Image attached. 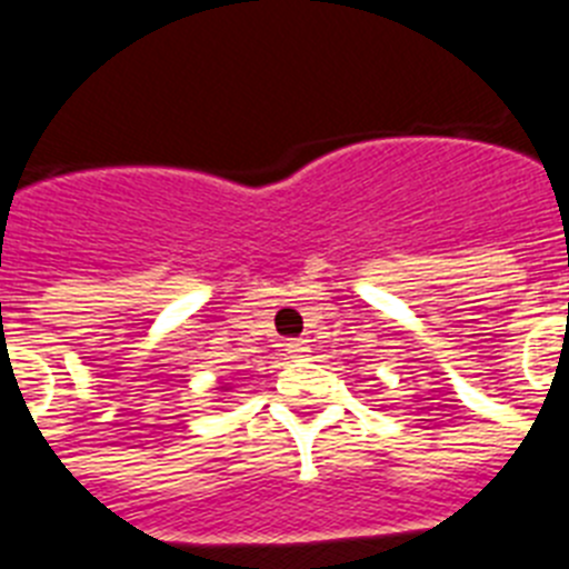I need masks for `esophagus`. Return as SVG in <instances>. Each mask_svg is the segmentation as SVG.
<instances>
[{"instance_id":"esophagus-1","label":"esophagus","mask_w":569,"mask_h":569,"mask_svg":"<svg viewBox=\"0 0 569 569\" xmlns=\"http://www.w3.org/2000/svg\"><path fill=\"white\" fill-rule=\"evenodd\" d=\"M288 353L293 356V359H301V356H308L310 353L308 339H290L288 341Z\"/></svg>"}]
</instances>
